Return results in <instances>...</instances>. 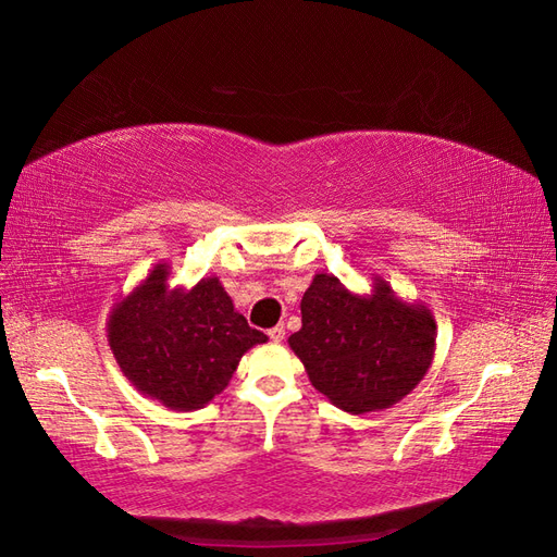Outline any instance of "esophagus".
Masks as SVG:
<instances>
[{"label": "esophagus", "instance_id": "1", "mask_svg": "<svg viewBox=\"0 0 557 557\" xmlns=\"http://www.w3.org/2000/svg\"><path fill=\"white\" fill-rule=\"evenodd\" d=\"M268 337H270V342H282L284 339V327L275 325L273 330H268Z\"/></svg>", "mask_w": 557, "mask_h": 557}]
</instances>
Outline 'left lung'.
<instances>
[{
  "label": "left lung",
  "instance_id": "1",
  "mask_svg": "<svg viewBox=\"0 0 557 557\" xmlns=\"http://www.w3.org/2000/svg\"><path fill=\"white\" fill-rule=\"evenodd\" d=\"M289 346L320 394L351 416H366L392 408L420 384L434 360L436 322L430 308L406 304L382 277L360 296L318 273Z\"/></svg>",
  "mask_w": 557,
  "mask_h": 557
}]
</instances>
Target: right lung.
Instances as JSON below:
<instances>
[{
	"mask_svg": "<svg viewBox=\"0 0 557 557\" xmlns=\"http://www.w3.org/2000/svg\"><path fill=\"white\" fill-rule=\"evenodd\" d=\"M168 275L171 265H153L113 304L107 337L139 394L171 410H197L225 389L242 356L268 337L237 313L218 277L171 289Z\"/></svg>",
	"mask_w": 557,
	"mask_h": 557,
	"instance_id": "1",
	"label": "right lung"
}]
</instances>
